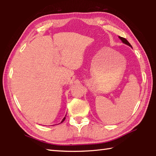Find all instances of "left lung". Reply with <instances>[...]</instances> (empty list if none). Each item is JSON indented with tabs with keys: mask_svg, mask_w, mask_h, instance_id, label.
<instances>
[{
	"mask_svg": "<svg viewBox=\"0 0 156 156\" xmlns=\"http://www.w3.org/2000/svg\"><path fill=\"white\" fill-rule=\"evenodd\" d=\"M119 38L120 39L121 41H122V42L123 43H125V44H127V45H129V47H132V46L131 45V44L129 43L128 42V41L126 40V39H125V38H122V37H120V36H119Z\"/></svg>",
	"mask_w": 156,
	"mask_h": 156,
	"instance_id": "left-lung-1",
	"label": "left lung"
}]
</instances>
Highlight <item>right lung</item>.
Returning a JSON list of instances; mask_svg holds the SVG:
<instances>
[{
  "mask_svg": "<svg viewBox=\"0 0 156 156\" xmlns=\"http://www.w3.org/2000/svg\"><path fill=\"white\" fill-rule=\"evenodd\" d=\"M65 116H66V115H65ZM65 118H65V117H64V118H63V119L62 120V121H61V122H63V121H64V120H65ZM61 122H60V123H61Z\"/></svg>",
  "mask_w": 156,
  "mask_h": 156,
  "instance_id": "1",
  "label": "right lung"
}]
</instances>
